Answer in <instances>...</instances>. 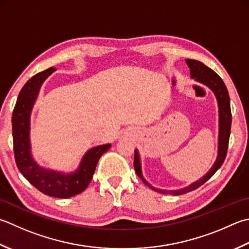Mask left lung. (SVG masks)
Segmentation results:
<instances>
[{"label":"left lung","instance_id":"8db88e82","mask_svg":"<svg viewBox=\"0 0 249 249\" xmlns=\"http://www.w3.org/2000/svg\"><path fill=\"white\" fill-rule=\"evenodd\" d=\"M187 65L190 68V73L191 76L194 77L196 81L203 83L206 86L211 89L213 94L216 95L219 106V147H218V157L215 164L212 167V169L201 178L198 181L190 184L189 187L176 190V191H165V190H159L155 189L152 186L145 181L144 178L141 175V167H140V160L138 157V152L135 151V157H134V167L136 170V174L138 175V177L142 180L144 184L151 189L155 190L160 193L163 194H172V196H180V194H184L188 192H191L193 190L199 188L202 184L205 183L209 178L213 177V175L215 174L217 170L221 167L227 157L228 147H229V138H230L231 133V123H232V114H231V107H230V98H229V92L227 87L223 83L222 79L219 76L215 71H213L211 68L203 65L202 62L193 60V59H186Z\"/></svg>","mask_w":249,"mask_h":249}]
</instances>
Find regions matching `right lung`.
Returning a JSON list of instances; mask_svg holds the SVG:
<instances>
[{"label": "right lung", "instance_id": "right-lung-1", "mask_svg": "<svg viewBox=\"0 0 249 249\" xmlns=\"http://www.w3.org/2000/svg\"><path fill=\"white\" fill-rule=\"evenodd\" d=\"M55 70L50 68L33 75L19 92L12 116L14 154L18 169L33 187L46 196L67 198L77 196L87 188L100 157L110 149L111 144L99 145L87 151L80 168L70 175L41 168L32 160L29 142L30 112L42 83Z\"/></svg>", "mask_w": 249, "mask_h": 249}]
</instances>
